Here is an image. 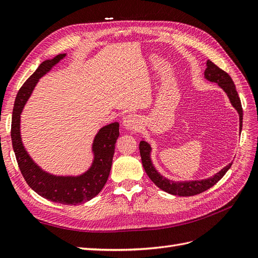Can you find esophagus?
I'll list each match as a JSON object with an SVG mask.
<instances>
[{"instance_id": "1", "label": "esophagus", "mask_w": 258, "mask_h": 258, "mask_svg": "<svg viewBox=\"0 0 258 258\" xmlns=\"http://www.w3.org/2000/svg\"><path fill=\"white\" fill-rule=\"evenodd\" d=\"M122 124H123V127L128 130L137 131V130H139L140 126H141V119H140V117L138 115L130 114V115H127L126 117H124Z\"/></svg>"}]
</instances>
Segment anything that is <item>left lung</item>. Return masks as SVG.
Here are the masks:
<instances>
[{
  "label": "left lung",
  "mask_w": 258,
  "mask_h": 258,
  "mask_svg": "<svg viewBox=\"0 0 258 258\" xmlns=\"http://www.w3.org/2000/svg\"><path fill=\"white\" fill-rule=\"evenodd\" d=\"M205 79L218 84V86L227 93V96L230 100L232 106L236 108L237 112L240 116V130L242 128V117H243V111H242L241 101L238 96V92L236 90V86L233 84L231 77L223 71L222 69L215 66L212 61H207V69L205 71ZM140 154H141L142 165L145 170L146 174L148 175L152 181L155 183L156 186H158L160 189L163 191L169 192L171 195H175V196H195L208 190L213 185H215L220 179L226 174V172L229 170L232 163H229L228 166L223 168L220 172L214 174L212 177H209L206 179H200V181H187V182H174L170 181V179L166 178L158 173V171L156 170L153 166L151 160V145L145 141H141L139 145Z\"/></svg>",
  "instance_id": "left-lung-1"
}]
</instances>
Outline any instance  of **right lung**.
I'll list each match as a JSON object with an SVG mask.
<instances>
[{
  "instance_id": "obj_1",
  "label": "right lung",
  "mask_w": 258,
  "mask_h": 258,
  "mask_svg": "<svg viewBox=\"0 0 258 258\" xmlns=\"http://www.w3.org/2000/svg\"><path fill=\"white\" fill-rule=\"evenodd\" d=\"M66 57L60 53L45 60L19 89L13 108L12 143L19 169L28 185L43 198L62 205H81L89 201L102 190L112 167L116 140L119 137V123L112 122L101 128L93 140V162L79 176H57L45 172L30 157L21 142L20 115L38 80Z\"/></svg>"
}]
</instances>
